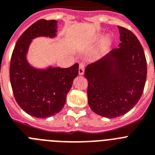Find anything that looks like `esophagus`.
<instances>
[{"instance_id":"obj_1","label":"esophagus","mask_w":155,"mask_h":155,"mask_svg":"<svg viewBox=\"0 0 155 155\" xmlns=\"http://www.w3.org/2000/svg\"><path fill=\"white\" fill-rule=\"evenodd\" d=\"M84 71H85V65L83 63H81L79 65V69H78V74L80 75H83L84 74Z\"/></svg>"}]
</instances>
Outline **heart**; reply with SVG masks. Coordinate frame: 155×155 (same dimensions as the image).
I'll return each mask as SVG.
<instances>
[{
    "mask_svg": "<svg viewBox=\"0 0 155 155\" xmlns=\"http://www.w3.org/2000/svg\"><path fill=\"white\" fill-rule=\"evenodd\" d=\"M111 42H112V41H111V39H110V38H106V39L104 40V43H103L104 47H108V46L111 44Z\"/></svg>",
    "mask_w": 155,
    "mask_h": 155,
    "instance_id": "heart-1",
    "label": "heart"
}]
</instances>
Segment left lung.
<instances>
[{
  "mask_svg": "<svg viewBox=\"0 0 155 155\" xmlns=\"http://www.w3.org/2000/svg\"><path fill=\"white\" fill-rule=\"evenodd\" d=\"M121 43L85 70L88 102L93 112L116 118L129 112L141 97L147 80V60L139 39L118 26Z\"/></svg>",
  "mask_w": 155,
  "mask_h": 155,
  "instance_id": "8db88e82",
  "label": "left lung"
}]
</instances>
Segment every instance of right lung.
Segmentation results:
<instances>
[{
  "label": "right lung",
  "mask_w": 155,
  "mask_h": 155,
  "mask_svg": "<svg viewBox=\"0 0 155 155\" xmlns=\"http://www.w3.org/2000/svg\"><path fill=\"white\" fill-rule=\"evenodd\" d=\"M56 31V20H38L20 35L12 54L9 77L14 97L24 112L37 118L50 117L63 108L73 81L78 75V63L69 68L38 70L27 61L31 39L54 37Z\"/></svg>",
  "instance_id": "add662e5"
}]
</instances>
